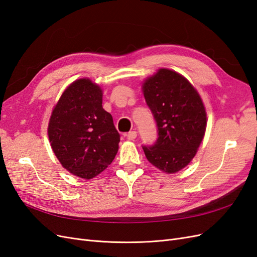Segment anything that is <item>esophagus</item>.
Returning <instances> with one entry per match:
<instances>
[{"mask_svg":"<svg viewBox=\"0 0 257 257\" xmlns=\"http://www.w3.org/2000/svg\"><path fill=\"white\" fill-rule=\"evenodd\" d=\"M125 137H126V139H128V141H134V139L137 137V133L136 132H130V133H127L126 135H125Z\"/></svg>","mask_w":257,"mask_h":257,"instance_id":"1","label":"esophagus"}]
</instances>
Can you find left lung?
Listing matches in <instances>:
<instances>
[{
  "mask_svg": "<svg viewBox=\"0 0 257 257\" xmlns=\"http://www.w3.org/2000/svg\"><path fill=\"white\" fill-rule=\"evenodd\" d=\"M143 91L159 136L151 147H143L146 158L162 172L178 173L195 157L205 136L203 100L188 79L167 68L147 78Z\"/></svg>",
  "mask_w": 257,
  "mask_h": 257,
  "instance_id": "1",
  "label": "left lung"
}]
</instances>
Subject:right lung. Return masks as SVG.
I'll list each match as a JSON object with an SVG mask.
<instances>
[{"label": "right lung", "mask_w": 257, "mask_h": 257, "mask_svg": "<svg viewBox=\"0 0 257 257\" xmlns=\"http://www.w3.org/2000/svg\"><path fill=\"white\" fill-rule=\"evenodd\" d=\"M103 91L89 78L69 84L54 106L48 125L52 150L66 170L92 179L111 164L120 134L103 106Z\"/></svg>", "instance_id": "obj_1"}]
</instances>
